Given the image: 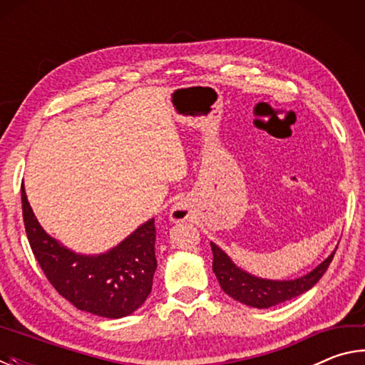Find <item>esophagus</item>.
Returning a JSON list of instances; mask_svg holds the SVG:
<instances>
[{"mask_svg": "<svg viewBox=\"0 0 365 365\" xmlns=\"http://www.w3.org/2000/svg\"><path fill=\"white\" fill-rule=\"evenodd\" d=\"M187 217H188V212L183 206H174L170 209V219L174 222H182Z\"/></svg>", "mask_w": 365, "mask_h": 365, "instance_id": "34e87169", "label": "esophagus"}]
</instances>
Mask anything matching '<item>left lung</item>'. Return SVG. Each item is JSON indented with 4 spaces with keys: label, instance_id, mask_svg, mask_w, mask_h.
<instances>
[{
    "label": "left lung",
    "instance_id": "obj_1",
    "mask_svg": "<svg viewBox=\"0 0 365 365\" xmlns=\"http://www.w3.org/2000/svg\"><path fill=\"white\" fill-rule=\"evenodd\" d=\"M212 248V270L217 280L220 283V288L232 296L233 299L243 302L246 306L257 307V309H267L272 306L280 304L296 298V296L302 294L307 289H311L316 283L322 279L325 270L329 269L335 251L325 259L322 264H319L312 272L307 275L299 277L296 280H265L259 279L248 274V272L242 270L232 262L224 251H222L217 245L211 242ZM338 248V246H336Z\"/></svg>",
    "mask_w": 365,
    "mask_h": 365
}]
</instances>
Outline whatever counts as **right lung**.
<instances>
[{
    "mask_svg": "<svg viewBox=\"0 0 365 365\" xmlns=\"http://www.w3.org/2000/svg\"><path fill=\"white\" fill-rule=\"evenodd\" d=\"M22 215L34 256L56 292L80 311L108 319L130 316L151 293L158 267L154 219L104 255H77L49 237L22 187Z\"/></svg>",
    "mask_w": 365,
    "mask_h": 365,
    "instance_id": "obj_1",
    "label": "right lung"
}]
</instances>
